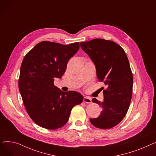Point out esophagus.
I'll list each match as a JSON object with an SVG mask.
<instances>
[{
	"label": "esophagus",
	"mask_w": 156,
	"mask_h": 156,
	"mask_svg": "<svg viewBox=\"0 0 156 156\" xmlns=\"http://www.w3.org/2000/svg\"><path fill=\"white\" fill-rule=\"evenodd\" d=\"M83 102H85V103H87V104L91 103V102H92L91 98L88 97H85L83 98Z\"/></svg>",
	"instance_id": "obj_1"
}]
</instances>
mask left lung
<instances>
[{"label": "left lung", "instance_id": "1", "mask_svg": "<svg viewBox=\"0 0 156 156\" xmlns=\"http://www.w3.org/2000/svg\"><path fill=\"white\" fill-rule=\"evenodd\" d=\"M80 46L94 63L98 80L107 87L103 102L92 99L102 108L101 115L90 121L97 128H111L124 118L132 99L133 75L127 55L118 44L102 38L81 42Z\"/></svg>", "mask_w": 156, "mask_h": 156}]
</instances>
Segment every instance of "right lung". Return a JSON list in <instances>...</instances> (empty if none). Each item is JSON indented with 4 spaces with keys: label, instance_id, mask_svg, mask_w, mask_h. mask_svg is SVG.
<instances>
[{
    "label": "right lung",
    "instance_id": "right-lung-1",
    "mask_svg": "<svg viewBox=\"0 0 156 156\" xmlns=\"http://www.w3.org/2000/svg\"><path fill=\"white\" fill-rule=\"evenodd\" d=\"M79 48V42L66 45L43 41L24 56L19 90L28 114L38 126L48 129L61 128L74 106L82 102L80 93L62 92L54 85V78H61L69 59Z\"/></svg>",
    "mask_w": 156,
    "mask_h": 156
}]
</instances>
